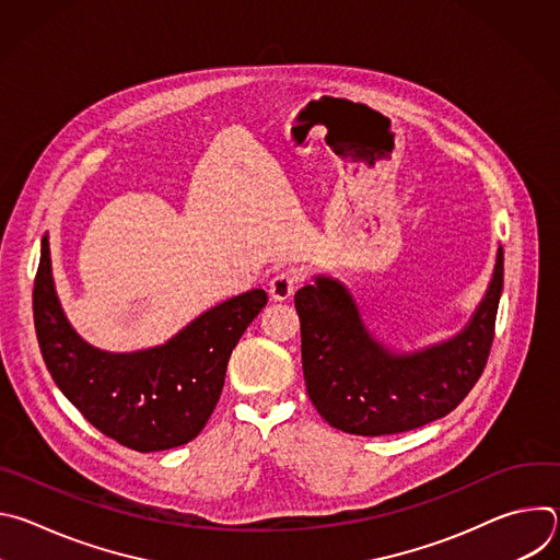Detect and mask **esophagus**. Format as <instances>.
I'll return each mask as SVG.
<instances>
[{"label": "esophagus", "mask_w": 560, "mask_h": 560, "mask_svg": "<svg viewBox=\"0 0 560 560\" xmlns=\"http://www.w3.org/2000/svg\"><path fill=\"white\" fill-rule=\"evenodd\" d=\"M303 281V275L296 268H283L279 272L272 275L268 288H270V296L275 301H285L294 294V290L299 288V283Z\"/></svg>", "instance_id": "34e87169"}]
</instances>
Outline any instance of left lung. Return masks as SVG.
Segmentation results:
<instances>
[{
  "instance_id": "obj_1",
  "label": "left lung",
  "mask_w": 560,
  "mask_h": 560,
  "mask_svg": "<svg viewBox=\"0 0 560 560\" xmlns=\"http://www.w3.org/2000/svg\"><path fill=\"white\" fill-rule=\"evenodd\" d=\"M501 292L503 248L483 301L456 337L392 352L370 335L343 283L314 277L294 294L312 406L332 428L359 436L408 432L450 415L483 374Z\"/></svg>"
}]
</instances>
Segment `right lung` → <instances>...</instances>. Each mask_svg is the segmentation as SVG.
<instances>
[{
	"mask_svg": "<svg viewBox=\"0 0 560 560\" xmlns=\"http://www.w3.org/2000/svg\"><path fill=\"white\" fill-rule=\"evenodd\" d=\"M266 303V290L255 288L199 314L164 346L106 352L68 324L55 292L48 236L33 288L35 332L52 381L89 423L137 452L171 450L203 430L228 359Z\"/></svg>",
	"mask_w": 560,
	"mask_h": 560,
	"instance_id": "add662e5",
	"label": "right lung"
}]
</instances>
